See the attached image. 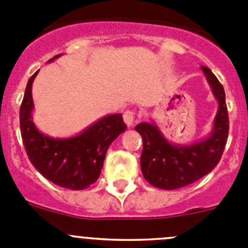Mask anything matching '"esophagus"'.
Wrapping results in <instances>:
<instances>
[{
    "mask_svg": "<svg viewBox=\"0 0 248 248\" xmlns=\"http://www.w3.org/2000/svg\"><path fill=\"white\" fill-rule=\"evenodd\" d=\"M136 119V112L132 110H127L124 112V121L126 122V124L128 127L133 126Z\"/></svg>",
    "mask_w": 248,
    "mask_h": 248,
    "instance_id": "esophagus-1",
    "label": "esophagus"
}]
</instances>
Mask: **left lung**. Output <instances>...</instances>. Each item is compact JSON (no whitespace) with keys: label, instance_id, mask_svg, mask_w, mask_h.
I'll return each mask as SVG.
<instances>
[{"label":"left lung","instance_id":"8db88e82","mask_svg":"<svg viewBox=\"0 0 248 248\" xmlns=\"http://www.w3.org/2000/svg\"><path fill=\"white\" fill-rule=\"evenodd\" d=\"M202 71L219 108L209 137L189 145L171 144L155 124L142 122L136 131L142 136L140 169L144 179L154 187L176 189L202 179L218 165L229 136V115L223 85L208 67Z\"/></svg>","mask_w":248,"mask_h":248}]
</instances>
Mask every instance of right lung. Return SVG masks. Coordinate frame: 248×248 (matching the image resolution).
Returning a JSON list of instances; mask_svg holds the SVG:
<instances>
[{
    "mask_svg": "<svg viewBox=\"0 0 248 248\" xmlns=\"http://www.w3.org/2000/svg\"><path fill=\"white\" fill-rule=\"evenodd\" d=\"M38 72L28 80L19 111L20 133L28 158L45 179L57 186L75 191L88 188L100 176L106 152L127 128L126 124L121 113H113L94 122L76 137L51 138L43 135L31 121V84Z\"/></svg>",
    "mask_w": 248,
    "mask_h": 248,
    "instance_id": "add662e5",
    "label": "right lung"
}]
</instances>
